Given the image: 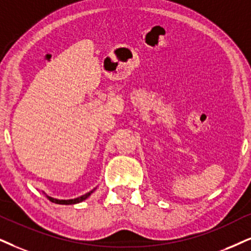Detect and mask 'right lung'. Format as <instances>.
<instances>
[{
	"label": "right lung",
	"instance_id": "add662e5",
	"mask_svg": "<svg viewBox=\"0 0 251 251\" xmlns=\"http://www.w3.org/2000/svg\"><path fill=\"white\" fill-rule=\"evenodd\" d=\"M95 190H96V188L91 190V191L87 192V193H85V195L81 196V197H77V198H74V199H56V198H53V197L47 196L46 193L44 192V191H43V193L46 196V198L49 199V201H50L52 202H55V204H60V205H73V204H77V202H81V201H85V199H87L88 197L90 196L91 193H93V192L95 191Z\"/></svg>",
	"mask_w": 251,
	"mask_h": 251
}]
</instances>
